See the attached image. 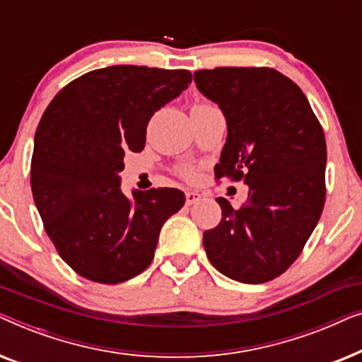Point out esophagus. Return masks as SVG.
<instances>
[{
    "instance_id": "34e87169",
    "label": "esophagus",
    "mask_w": 362,
    "mask_h": 362,
    "mask_svg": "<svg viewBox=\"0 0 362 362\" xmlns=\"http://www.w3.org/2000/svg\"><path fill=\"white\" fill-rule=\"evenodd\" d=\"M197 201H201V194H199V192H192V191L186 192V206L196 204Z\"/></svg>"
}]
</instances>
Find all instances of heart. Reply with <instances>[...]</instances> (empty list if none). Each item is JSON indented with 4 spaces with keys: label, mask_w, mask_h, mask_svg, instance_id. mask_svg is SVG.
Returning <instances> with one entry per match:
<instances>
[{
    "label": "heart",
    "mask_w": 362,
    "mask_h": 362,
    "mask_svg": "<svg viewBox=\"0 0 362 362\" xmlns=\"http://www.w3.org/2000/svg\"><path fill=\"white\" fill-rule=\"evenodd\" d=\"M182 175H185L186 177H194L196 176V170H194V168H186V170L182 171Z\"/></svg>",
    "instance_id": "obj_1"
}]
</instances>
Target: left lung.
Masks as SVG:
<instances>
[{"label": "left lung", "instance_id": "8db88e82", "mask_svg": "<svg viewBox=\"0 0 362 362\" xmlns=\"http://www.w3.org/2000/svg\"><path fill=\"white\" fill-rule=\"evenodd\" d=\"M194 82L227 122L216 177L249 186L239 209L216 199L222 219L202 235L207 259L242 284L274 280L298 259L323 212V128L301 88L275 69H206Z\"/></svg>", "mask_w": 362, "mask_h": 362}]
</instances>
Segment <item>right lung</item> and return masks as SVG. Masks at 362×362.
<instances>
[{
  "label": "right lung",
  "mask_w": 362,
  "mask_h": 362,
  "mask_svg": "<svg viewBox=\"0 0 362 362\" xmlns=\"http://www.w3.org/2000/svg\"><path fill=\"white\" fill-rule=\"evenodd\" d=\"M191 83V72L112 66L67 83L34 136L31 189L49 239L83 279L122 284L155 257L163 224L185 204L175 187L120 189L125 153L145 148L153 113Z\"/></svg>",
  "instance_id": "right-lung-1"
}]
</instances>
